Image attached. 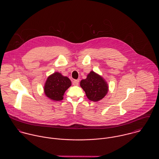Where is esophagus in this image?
Wrapping results in <instances>:
<instances>
[{
	"label": "esophagus",
	"instance_id": "esophagus-1",
	"mask_svg": "<svg viewBox=\"0 0 159 159\" xmlns=\"http://www.w3.org/2000/svg\"><path fill=\"white\" fill-rule=\"evenodd\" d=\"M79 82H80V80H75L73 81V84L74 86H78L79 84Z\"/></svg>",
	"mask_w": 159,
	"mask_h": 159
}]
</instances>
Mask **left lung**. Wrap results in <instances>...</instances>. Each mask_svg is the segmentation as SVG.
<instances>
[{
  "label": "left lung",
  "instance_id": "8db88e82",
  "mask_svg": "<svg viewBox=\"0 0 159 159\" xmlns=\"http://www.w3.org/2000/svg\"><path fill=\"white\" fill-rule=\"evenodd\" d=\"M80 86L85 92L88 98L93 102L103 98L109 90L105 80L93 71H91L86 79L81 81Z\"/></svg>",
  "mask_w": 159,
  "mask_h": 159
}]
</instances>
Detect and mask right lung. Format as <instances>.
Listing matches in <instances>:
<instances>
[{"label":"right lung","instance_id":"obj_1","mask_svg":"<svg viewBox=\"0 0 159 159\" xmlns=\"http://www.w3.org/2000/svg\"><path fill=\"white\" fill-rule=\"evenodd\" d=\"M71 82L67 76L54 72L46 79L44 86L46 96L54 101H60L64 98L65 92L71 86Z\"/></svg>","mask_w":159,"mask_h":159}]
</instances>
